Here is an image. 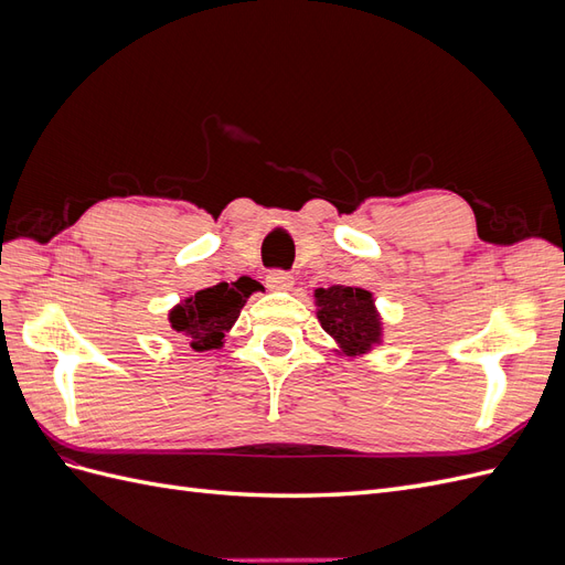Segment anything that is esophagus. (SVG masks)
I'll list each match as a JSON object with an SVG mask.
<instances>
[{
  "label": "esophagus",
  "mask_w": 565,
  "mask_h": 565,
  "mask_svg": "<svg viewBox=\"0 0 565 565\" xmlns=\"http://www.w3.org/2000/svg\"><path fill=\"white\" fill-rule=\"evenodd\" d=\"M295 278L289 276L287 270H270L266 276V287L268 289H292Z\"/></svg>",
  "instance_id": "obj_1"
}]
</instances>
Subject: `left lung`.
Here are the masks:
<instances>
[{"label": "left lung", "instance_id": "left-lung-1", "mask_svg": "<svg viewBox=\"0 0 565 565\" xmlns=\"http://www.w3.org/2000/svg\"><path fill=\"white\" fill-rule=\"evenodd\" d=\"M318 320L341 353L365 355L382 344V316L374 306L372 292L363 287H318L316 292Z\"/></svg>", "mask_w": 565, "mask_h": 565}]
</instances>
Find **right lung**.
<instances>
[{
    "instance_id": "add662e5",
    "label": "right lung",
    "mask_w": 565,
    "mask_h": 565,
    "mask_svg": "<svg viewBox=\"0 0 565 565\" xmlns=\"http://www.w3.org/2000/svg\"><path fill=\"white\" fill-rule=\"evenodd\" d=\"M252 292H256L252 278L204 287L169 311V324L193 351L221 349Z\"/></svg>"
}]
</instances>
